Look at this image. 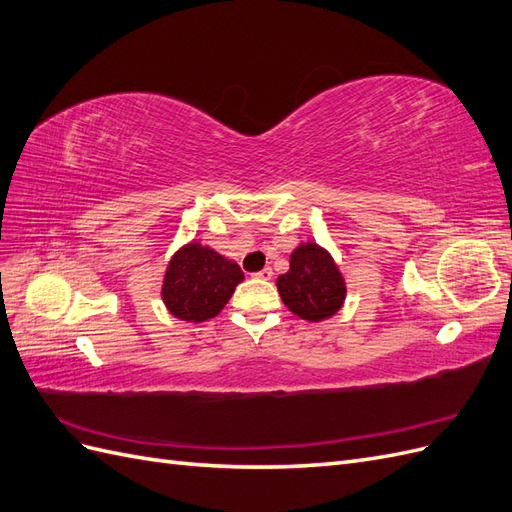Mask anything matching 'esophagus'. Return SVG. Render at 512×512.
<instances>
[{
    "label": "esophagus",
    "mask_w": 512,
    "mask_h": 512,
    "mask_svg": "<svg viewBox=\"0 0 512 512\" xmlns=\"http://www.w3.org/2000/svg\"><path fill=\"white\" fill-rule=\"evenodd\" d=\"M254 277H258V280H271V277H273V271H271L269 267H265L262 271L254 273Z\"/></svg>",
    "instance_id": "obj_1"
}]
</instances>
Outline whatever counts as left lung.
<instances>
[{
    "label": "left lung",
    "instance_id": "1",
    "mask_svg": "<svg viewBox=\"0 0 512 512\" xmlns=\"http://www.w3.org/2000/svg\"><path fill=\"white\" fill-rule=\"evenodd\" d=\"M284 305L303 320L333 316L344 303L346 284L333 258L316 243L299 245L290 256V271L277 277Z\"/></svg>",
    "mask_w": 512,
    "mask_h": 512
}]
</instances>
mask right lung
Masks as SVG:
<instances>
[{
  "mask_svg": "<svg viewBox=\"0 0 512 512\" xmlns=\"http://www.w3.org/2000/svg\"><path fill=\"white\" fill-rule=\"evenodd\" d=\"M243 271L218 252L198 243L185 245L175 254L164 275L162 299L168 312L188 322H203L218 316Z\"/></svg>",
  "mask_w": 512,
  "mask_h": 512,
  "instance_id": "1",
  "label": "right lung"
}]
</instances>
